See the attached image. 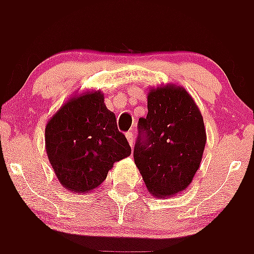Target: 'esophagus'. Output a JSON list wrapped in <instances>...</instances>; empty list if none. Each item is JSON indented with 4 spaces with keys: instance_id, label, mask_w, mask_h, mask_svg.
Returning <instances> with one entry per match:
<instances>
[{
    "instance_id": "1",
    "label": "esophagus",
    "mask_w": 254,
    "mask_h": 254,
    "mask_svg": "<svg viewBox=\"0 0 254 254\" xmlns=\"http://www.w3.org/2000/svg\"><path fill=\"white\" fill-rule=\"evenodd\" d=\"M126 137H127V140H128V143L131 145V146H133L134 143V133L132 131H128L127 133H126Z\"/></svg>"
}]
</instances>
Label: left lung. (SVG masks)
I'll return each mask as SVG.
<instances>
[{
    "instance_id": "obj_1",
    "label": "left lung",
    "mask_w": 254,
    "mask_h": 254,
    "mask_svg": "<svg viewBox=\"0 0 254 254\" xmlns=\"http://www.w3.org/2000/svg\"><path fill=\"white\" fill-rule=\"evenodd\" d=\"M147 109L137 123L134 164L152 194L173 196L190 186L202 160V116L190 94L172 85L150 91Z\"/></svg>"
}]
</instances>
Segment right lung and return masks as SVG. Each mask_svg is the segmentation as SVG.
Masks as SVG:
<instances>
[{
  "mask_svg": "<svg viewBox=\"0 0 254 254\" xmlns=\"http://www.w3.org/2000/svg\"><path fill=\"white\" fill-rule=\"evenodd\" d=\"M46 149L58 181L73 192H87L107 178L116 161L131 155L103 94L86 93L69 99L48 121Z\"/></svg>",
  "mask_w": 254,
  "mask_h": 254,
  "instance_id": "1",
  "label": "right lung"
}]
</instances>
